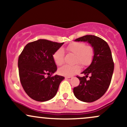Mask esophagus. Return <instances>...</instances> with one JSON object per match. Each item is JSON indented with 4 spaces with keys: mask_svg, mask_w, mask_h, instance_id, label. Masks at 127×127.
<instances>
[{
    "mask_svg": "<svg viewBox=\"0 0 127 127\" xmlns=\"http://www.w3.org/2000/svg\"><path fill=\"white\" fill-rule=\"evenodd\" d=\"M65 79L67 80H68V81H70V80H71L72 79V77H70V76H67V77H65Z\"/></svg>",
    "mask_w": 127,
    "mask_h": 127,
    "instance_id": "1",
    "label": "esophagus"
}]
</instances>
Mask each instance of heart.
Returning <instances> with one entry per match:
<instances>
[{
  "label": "heart",
  "mask_w": 127,
  "mask_h": 127,
  "mask_svg": "<svg viewBox=\"0 0 127 127\" xmlns=\"http://www.w3.org/2000/svg\"><path fill=\"white\" fill-rule=\"evenodd\" d=\"M67 50L75 55V63H79L83 66L90 64L94 56V51L90 46H85L82 42H73L67 47ZM64 52L63 49H59L54 54L53 59L57 65H60L63 63ZM81 70L79 64L73 65H64L59 70L60 75L65 76H71Z\"/></svg>",
  "instance_id": "obj_1"
}]
</instances>
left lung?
Here are the masks:
<instances>
[{
  "label": "left lung",
  "mask_w": 127,
  "mask_h": 127,
  "mask_svg": "<svg viewBox=\"0 0 127 127\" xmlns=\"http://www.w3.org/2000/svg\"><path fill=\"white\" fill-rule=\"evenodd\" d=\"M75 41L88 43L94 51V56L91 64L82 72L85 76L78 77L80 84L73 88L74 95L80 101H95L105 94L111 82L114 70L111 51L107 42L94 35L82 36ZM89 74L90 79L87 80Z\"/></svg>",
  "instance_id": "left-lung-1"
}]
</instances>
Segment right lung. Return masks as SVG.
Segmentation results:
<instances>
[{
    "label": "right lung",
    "mask_w": 127,
    "mask_h": 127,
    "mask_svg": "<svg viewBox=\"0 0 127 127\" xmlns=\"http://www.w3.org/2000/svg\"><path fill=\"white\" fill-rule=\"evenodd\" d=\"M63 43L39 39L26 45L18 58L20 82L30 98L46 101L56 95L64 77L55 75L57 65L53 55Z\"/></svg>",
    "instance_id": "obj_1"
}]
</instances>
